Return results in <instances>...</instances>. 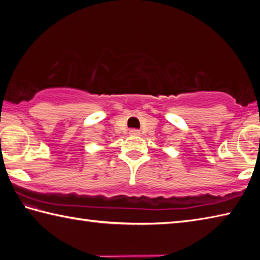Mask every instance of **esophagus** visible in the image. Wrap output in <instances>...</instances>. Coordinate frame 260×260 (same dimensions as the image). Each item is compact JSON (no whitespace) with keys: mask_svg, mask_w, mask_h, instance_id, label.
Listing matches in <instances>:
<instances>
[{"mask_svg":"<svg viewBox=\"0 0 260 260\" xmlns=\"http://www.w3.org/2000/svg\"><path fill=\"white\" fill-rule=\"evenodd\" d=\"M129 135H132V136H140L141 133H140L139 129H131L129 131Z\"/></svg>","mask_w":260,"mask_h":260,"instance_id":"34e87169","label":"esophagus"}]
</instances>
